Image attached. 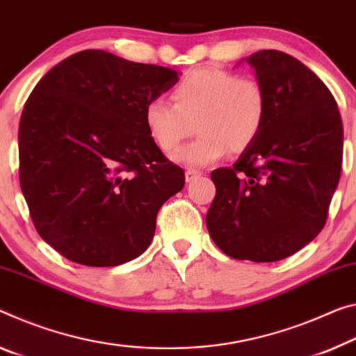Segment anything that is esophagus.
I'll use <instances>...</instances> for the list:
<instances>
[{
	"label": "esophagus",
	"mask_w": 356,
	"mask_h": 356,
	"mask_svg": "<svg viewBox=\"0 0 356 356\" xmlns=\"http://www.w3.org/2000/svg\"><path fill=\"white\" fill-rule=\"evenodd\" d=\"M200 176H201V172L196 171V169H187V171H185V180H187V182H191V180H195Z\"/></svg>",
	"instance_id": "1"
}]
</instances>
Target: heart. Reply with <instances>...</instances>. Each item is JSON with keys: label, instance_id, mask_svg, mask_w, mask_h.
<instances>
[{"label": "heart", "instance_id": "obj_1", "mask_svg": "<svg viewBox=\"0 0 356 356\" xmlns=\"http://www.w3.org/2000/svg\"><path fill=\"white\" fill-rule=\"evenodd\" d=\"M171 101L150 99L144 123L158 149L171 152L188 136L191 123L198 133L172 160L185 166H207L227 154L244 152L255 143L268 117V95L255 77L220 67L190 71L172 90Z\"/></svg>", "mask_w": 356, "mask_h": 356}]
</instances>
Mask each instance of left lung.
<instances>
[{"label": "left lung", "instance_id": "left-lung-1", "mask_svg": "<svg viewBox=\"0 0 356 356\" xmlns=\"http://www.w3.org/2000/svg\"><path fill=\"white\" fill-rule=\"evenodd\" d=\"M268 95V117L233 168L211 172L217 193L209 234L228 257L279 261L325 227L341 177L343 128L334 97L300 60L279 50L250 55Z\"/></svg>", "mask_w": 356, "mask_h": 356}]
</instances>
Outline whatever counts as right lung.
<instances>
[{"instance_id": "right-lung-1", "label": "right lung", "mask_w": 356, "mask_h": 356, "mask_svg": "<svg viewBox=\"0 0 356 356\" xmlns=\"http://www.w3.org/2000/svg\"><path fill=\"white\" fill-rule=\"evenodd\" d=\"M177 81L169 67L88 49L33 88L19 125L20 188L60 255L106 268L147 250L185 172L150 139L144 107Z\"/></svg>"}]
</instances>
